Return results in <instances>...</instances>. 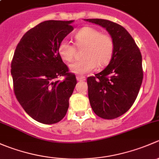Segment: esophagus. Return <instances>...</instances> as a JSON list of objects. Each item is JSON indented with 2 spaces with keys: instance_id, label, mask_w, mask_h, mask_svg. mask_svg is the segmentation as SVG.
Returning <instances> with one entry per match:
<instances>
[{
  "instance_id": "obj_1",
  "label": "esophagus",
  "mask_w": 159,
  "mask_h": 159,
  "mask_svg": "<svg viewBox=\"0 0 159 159\" xmlns=\"http://www.w3.org/2000/svg\"><path fill=\"white\" fill-rule=\"evenodd\" d=\"M76 78L78 81H85V77L84 76H81V75H77L76 76Z\"/></svg>"
}]
</instances>
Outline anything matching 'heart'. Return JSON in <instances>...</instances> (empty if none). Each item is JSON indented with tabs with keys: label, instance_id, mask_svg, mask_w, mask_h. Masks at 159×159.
<instances>
[{
	"label": "heart",
	"instance_id": "1",
	"mask_svg": "<svg viewBox=\"0 0 159 159\" xmlns=\"http://www.w3.org/2000/svg\"><path fill=\"white\" fill-rule=\"evenodd\" d=\"M75 44L78 48H83L81 57L70 65L72 72L78 75L88 73L95 68H102L109 63L114 53V41L108 34L91 27H84L75 34ZM75 48L67 40H62L57 47V52L63 61L70 62L75 55Z\"/></svg>",
	"mask_w": 159,
	"mask_h": 159
}]
</instances>
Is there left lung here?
I'll return each mask as SVG.
<instances>
[{
	"label": "left lung",
	"instance_id": "obj_1",
	"mask_svg": "<svg viewBox=\"0 0 159 159\" xmlns=\"http://www.w3.org/2000/svg\"><path fill=\"white\" fill-rule=\"evenodd\" d=\"M103 27L114 41L109 65L87 78L89 98L94 113L114 119L127 112L134 104L143 79L142 57L132 37L122 26L104 19H86Z\"/></svg>",
	"mask_w": 159,
	"mask_h": 159
}]
</instances>
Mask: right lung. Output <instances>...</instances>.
I'll return each mask as SVG.
<instances>
[{
	"mask_svg": "<svg viewBox=\"0 0 159 159\" xmlns=\"http://www.w3.org/2000/svg\"><path fill=\"white\" fill-rule=\"evenodd\" d=\"M73 20H46L25 34L11 61L14 92L27 114L46 125L60 121L67 113L77 84L57 52L58 44L74 28ZM63 76L65 79L57 80Z\"/></svg>",
	"mask_w": 159,
	"mask_h": 159,
	"instance_id": "add662e5",
	"label": "right lung"
}]
</instances>
